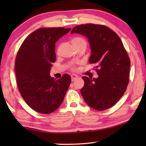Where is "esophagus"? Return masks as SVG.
<instances>
[{
	"label": "esophagus",
	"mask_w": 146,
	"mask_h": 146,
	"mask_svg": "<svg viewBox=\"0 0 146 146\" xmlns=\"http://www.w3.org/2000/svg\"><path fill=\"white\" fill-rule=\"evenodd\" d=\"M78 78V76L77 75H76V74H72L71 75V79H72V81H74L76 79V78Z\"/></svg>",
	"instance_id": "1"
}]
</instances>
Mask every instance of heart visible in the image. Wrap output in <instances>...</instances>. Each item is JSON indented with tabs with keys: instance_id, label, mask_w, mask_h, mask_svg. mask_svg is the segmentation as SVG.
<instances>
[{
	"instance_id": "b5f03b06",
	"label": "heart",
	"mask_w": 146,
	"mask_h": 146,
	"mask_svg": "<svg viewBox=\"0 0 146 146\" xmlns=\"http://www.w3.org/2000/svg\"><path fill=\"white\" fill-rule=\"evenodd\" d=\"M72 43L73 46H76L82 43H86V41L82 37L74 36L72 39Z\"/></svg>"
}]
</instances>
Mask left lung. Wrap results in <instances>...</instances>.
I'll list each match as a JSON object with an SVG mask.
<instances>
[{"mask_svg": "<svg viewBox=\"0 0 146 146\" xmlns=\"http://www.w3.org/2000/svg\"><path fill=\"white\" fill-rule=\"evenodd\" d=\"M88 40L89 63L96 65L97 78L83 76L81 94L89 106L98 111L112 107L121 98L129 83L130 60L118 35L104 25L86 24L73 28Z\"/></svg>", "mask_w": 146, "mask_h": 146, "instance_id": "left-lung-1", "label": "left lung"}]
</instances>
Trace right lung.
I'll use <instances>...</instances> for the list:
<instances>
[{
	"mask_svg": "<svg viewBox=\"0 0 146 146\" xmlns=\"http://www.w3.org/2000/svg\"><path fill=\"white\" fill-rule=\"evenodd\" d=\"M71 29L41 28L28 36L18 52L15 72L25 102L37 112L48 114L60 107L71 83L69 74L54 79L50 76L56 61L55 44Z\"/></svg>",
	"mask_w": 146,
	"mask_h": 146,
	"instance_id": "right-lung-1",
	"label": "right lung"
}]
</instances>
